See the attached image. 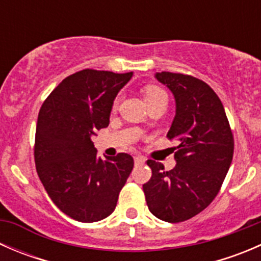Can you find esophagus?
Masks as SVG:
<instances>
[{
  "mask_svg": "<svg viewBox=\"0 0 261 261\" xmlns=\"http://www.w3.org/2000/svg\"><path fill=\"white\" fill-rule=\"evenodd\" d=\"M134 160H135V164H143V163H145V158L140 156V155H136L134 158Z\"/></svg>",
  "mask_w": 261,
  "mask_h": 261,
  "instance_id": "esophagus-1",
  "label": "esophagus"
}]
</instances>
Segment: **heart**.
<instances>
[{
	"label": "heart",
	"mask_w": 261,
	"mask_h": 261,
	"mask_svg": "<svg viewBox=\"0 0 261 261\" xmlns=\"http://www.w3.org/2000/svg\"><path fill=\"white\" fill-rule=\"evenodd\" d=\"M143 94H144V98H145L147 105H151L152 102L158 101V99H160V98H168L167 93H165V92L163 91L160 87L151 86V84H150V86L144 87ZM116 105H117V99L115 101V106Z\"/></svg>",
	"instance_id": "heart-1"
}]
</instances>
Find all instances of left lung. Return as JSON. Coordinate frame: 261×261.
<instances>
[{"mask_svg":"<svg viewBox=\"0 0 261 261\" xmlns=\"http://www.w3.org/2000/svg\"><path fill=\"white\" fill-rule=\"evenodd\" d=\"M155 78L174 94L175 117L167 138L179 145L172 170L147 160L152 175L143 189L155 217L183 222L203 211L220 192L232 162L233 135L222 102L208 84L180 73L162 72Z\"/></svg>","mask_w":261,"mask_h":261,"instance_id":"obj_1","label":"left lung"}]
</instances>
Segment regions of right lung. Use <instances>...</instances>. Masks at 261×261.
Returning a JSON list of instances; mask_svg holds the SVG:
<instances>
[{
	"label": "right lung",
	"mask_w": 261,
	"mask_h": 261,
	"mask_svg": "<svg viewBox=\"0 0 261 261\" xmlns=\"http://www.w3.org/2000/svg\"><path fill=\"white\" fill-rule=\"evenodd\" d=\"M133 72L83 69L55 87L44 101L35 134L36 172L55 206L80 222L115 211L134 168L131 155L97 156L91 136L109 126L118 91Z\"/></svg>",
	"instance_id": "add662e5"
}]
</instances>
